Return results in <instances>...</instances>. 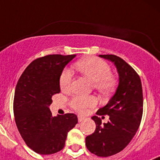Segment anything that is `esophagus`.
<instances>
[{"instance_id":"1","label":"esophagus","mask_w":160,"mask_h":160,"mask_svg":"<svg viewBox=\"0 0 160 160\" xmlns=\"http://www.w3.org/2000/svg\"><path fill=\"white\" fill-rule=\"evenodd\" d=\"M78 122H82V121H83V120L85 119V117L81 116V115H78Z\"/></svg>"}]
</instances>
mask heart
Wrapping results in <instances>:
<instances>
[{
  "mask_svg": "<svg viewBox=\"0 0 160 160\" xmlns=\"http://www.w3.org/2000/svg\"><path fill=\"white\" fill-rule=\"evenodd\" d=\"M76 70L92 81L93 87L101 95L111 94L116 86V78L111 73V67L105 61L96 57H87L76 62L73 65ZM72 82V73L69 69H64L59 78V87L62 90L70 88ZM95 104L92 96L77 95L70 100V105L77 112L83 113L87 107Z\"/></svg>",
  "mask_w": 160,
  "mask_h": 160,
  "instance_id": "1",
  "label": "heart"
}]
</instances>
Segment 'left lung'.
Wrapping results in <instances>:
<instances>
[{"mask_svg":"<svg viewBox=\"0 0 160 160\" xmlns=\"http://www.w3.org/2000/svg\"><path fill=\"white\" fill-rule=\"evenodd\" d=\"M114 63L119 74V84L105 107L92 117L96 129L86 138V146L91 153L108 157L128 146L140 125L143 111L140 77L128 63L114 54L99 55ZM108 114L107 124H101L99 116Z\"/></svg>","mask_w":160,"mask_h":160,"instance_id":"left-lung-1","label":"left lung"}]
</instances>
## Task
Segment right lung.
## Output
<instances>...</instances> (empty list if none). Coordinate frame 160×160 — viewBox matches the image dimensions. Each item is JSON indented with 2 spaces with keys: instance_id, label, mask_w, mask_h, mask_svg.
<instances>
[{
  "instance_id": "1",
  "label": "right lung",
  "mask_w": 160,
  "mask_h": 160,
  "mask_svg": "<svg viewBox=\"0 0 160 160\" xmlns=\"http://www.w3.org/2000/svg\"><path fill=\"white\" fill-rule=\"evenodd\" d=\"M75 54L38 58L25 68L17 83L13 99L15 122L29 148L41 155L62 150L67 133L78 123L76 114L52 116V96L60 93L59 78Z\"/></svg>"
}]
</instances>
